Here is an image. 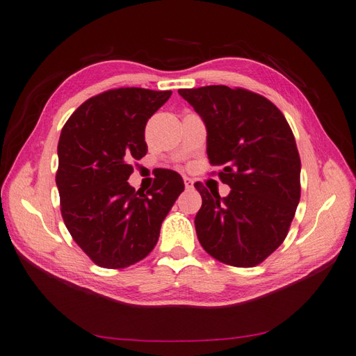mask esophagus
<instances>
[{"label": "esophagus", "mask_w": 356, "mask_h": 356, "mask_svg": "<svg viewBox=\"0 0 356 356\" xmlns=\"http://www.w3.org/2000/svg\"><path fill=\"white\" fill-rule=\"evenodd\" d=\"M184 186H186V188H193L195 187V181L192 178L184 177Z\"/></svg>", "instance_id": "esophagus-1"}]
</instances>
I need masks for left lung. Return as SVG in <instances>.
<instances>
[{"label": "left lung", "mask_w": 356, "mask_h": 356, "mask_svg": "<svg viewBox=\"0 0 356 356\" xmlns=\"http://www.w3.org/2000/svg\"><path fill=\"white\" fill-rule=\"evenodd\" d=\"M207 128L211 165L230 186L220 198L201 183L195 228L202 248L232 266H256L285 241L300 201V155L285 115L243 88L210 85L179 90Z\"/></svg>", "instance_id": "obj_1"}]
</instances>
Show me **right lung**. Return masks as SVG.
<instances>
[{
    "mask_svg": "<svg viewBox=\"0 0 356 356\" xmlns=\"http://www.w3.org/2000/svg\"><path fill=\"white\" fill-rule=\"evenodd\" d=\"M172 91L117 88L88 99L62 128L56 186L71 238L102 268L140 262L156 245L160 228L184 181L165 170L146 193L128 179L132 161L147 152L145 128Z\"/></svg>",
    "mask_w": 356,
    "mask_h": 356,
    "instance_id": "1",
    "label": "right lung"
}]
</instances>
